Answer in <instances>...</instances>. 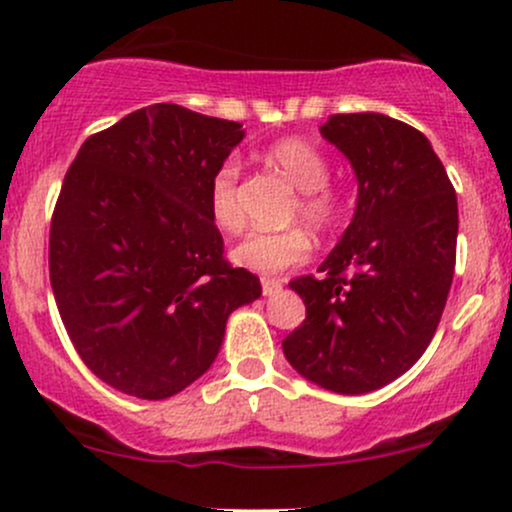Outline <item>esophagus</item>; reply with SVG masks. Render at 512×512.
<instances>
[{
  "instance_id": "1",
  "label": "esophagus",
  "mask_w": 512,
  "mask_h": 512,
  "mask_svg": "<svg viewBox=\"0 0 512 512\" xmlns=\"http://www.w3.org/2000/svg\"><path fill=\"white\" fill-rule=\"evenodd\" d=\"M276 291H281V281L264 276V279H262V293H264V296H272V293H276Z\"/></svg>"
}]
</instances>
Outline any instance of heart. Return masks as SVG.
I'll return each mask as SVG.
<instances>
[{
    "instance_id": "b5f03b06",
    "label": "heart",
    "mask_w": 512,
    "mask_h": 512,
    "mask_svg": "<svg viewBox=\"0 0 512 512\" xmlns=\"http://www.w3.org/2000/svg\"><path fill=\"white\" fill-rule=\"evenodd\" d=\"M264 158L298 187L291 207V221H305L320 233H330L344 219V202L330 185V161L313 142L303 137H286L269 144ZM240 166L226 158L209 180L211 221L226 233L245 226V211L238 195ZM313 255V238L301 226L286 231H255L233 248V262L257 274H281L308 262Z\"/></svg>"
}]
</instances>
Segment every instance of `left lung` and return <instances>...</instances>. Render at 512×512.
<instances>
[{
    "label": "left lung",
    "instance_id": "1",
    "mask_svg": "<svg viewBox=\"0 0 512 512\" xmlns=\"http://www.w3.org/2000/svg\"><path fill=\"white\" fill-rule=\"evenodd\" d=\"M320 132L356 170V216L320 279L289 284L305 320L281 346L303 378L361 395L407 373L438 330L455 274L457 197L436 151L407 122L339 113Z\"/></svg>",
    "mask_w": 512,
    "mask_h": 512
}]
</instances>
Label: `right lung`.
<instances>
[{
	"label": "right lung",
	"mask_w": 512,
	"mask_h": 512,
	"mask_svg": "<svg viewBox=\"0 0 512 512\" xmlns=\"http://www.w3.org/2000/svg\"><path fill=\"white\" fill-rule=\"evenodd\" d=\"M243 125L156 103L91 134L50 223V284L76 354L125 395L166 399L207 373L226 320L260 298L209 214Z\"/></svg>",
	"instance_id": "obj_1"
}]
</instances>
